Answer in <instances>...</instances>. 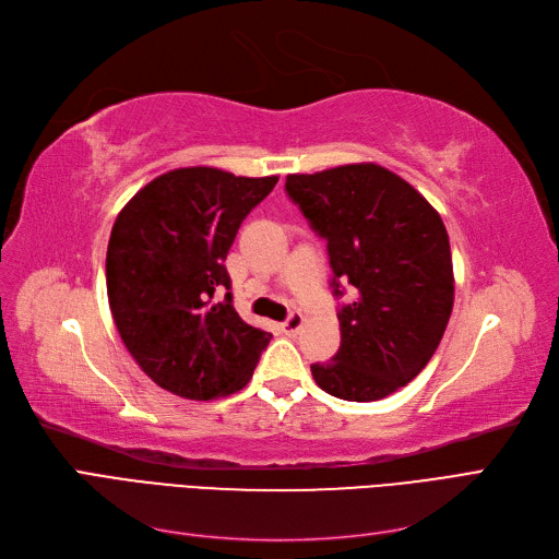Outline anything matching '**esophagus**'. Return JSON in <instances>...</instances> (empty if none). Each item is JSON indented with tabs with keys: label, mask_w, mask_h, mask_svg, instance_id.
Returning <instances> with one entry per match:
<instances>
[{
	"label": "esophagus",
	"mask_w": 559,
	"mask_h": 559,
	"mask_svg": "<svg viewBox=\"0 0 559 559\" xmlns=\"http://www.w3.org/2000/svg\"><path fill=\"white\" fill-rule=\"evenodd\" d=\"M302 324H306V317H302L300 312H292L289 317H286L284 324H282V331L286 335H296L302 329Z\"/></svg>",
	"instance_id": "1"
}]
</instances>
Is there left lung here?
<instances>
[{"mask_svg": "<svg viewBox=\"0 0 559 559\" xmlns=\"http://www.w3.org/2000/svg\"><path fill=\"white\" fill-rule=\"evenodd\" d=\"M286 193L326 240L341 349L312 364L326 394L380 401L408 384L441 343L454 302L452 253L443 218L425 195L376 163L289 175Z\"/></svg>", "mask_w": 559, "mask_h": 559, "instance_id": "8db88e82", "label": "left lung"}]
</instances>
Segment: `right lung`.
Listing matches in <instances>:
<instances>
[{
  "label": "right lung",
  "mask_w": 559,
  "mask_h": 559,
  "mask_svg": "<svg viewBox=\"0 0 559 559\" xmlns=\"http://www.w3.org/2000/svg\"><path fill=\"white\" fill-rule=\"evenodd\" d=\"M277 179L179 167L148 181L116 216L107 247L111 317L132 359L167 392L210 401L251 380L273 335L235 312L224 261Z\"/></svg>",
  "instance_id": "1"
}]
</instances>
